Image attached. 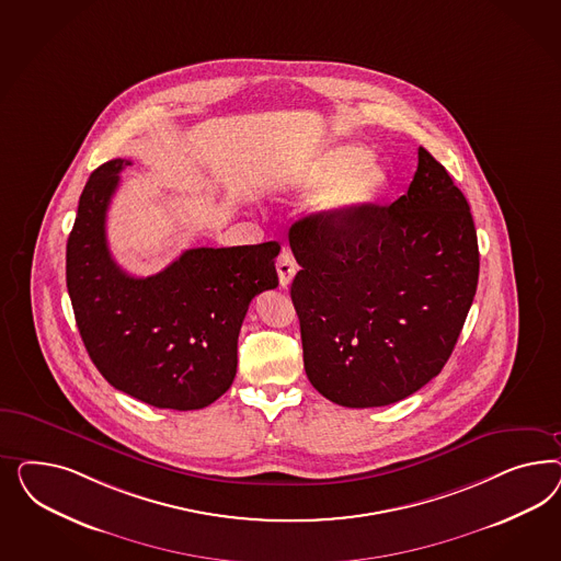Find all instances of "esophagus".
Returning <instances> with one entry per match:
<instances>
[{
  "mask_svg": "<svg viewBox=\"0 0 561 561\" xmlns=\"http://www.w3.org/2000/svg\"><path fill=\"white\" fill-rule=\"evenodd\" d=\"M298 272V265L294 261V256L289 255L288 251H284L279 259H277V275H279V284L282 288H288L291 277Z\"/></svg>",
  "mask_w": 561,
  "mask_h": 561,
  "instance_id": "obj_1",
  "label": "esophagus"
}]
</instances>
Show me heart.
Here are the masks:
<instances>
[{
	"label": "heart",
	"instance_id": "1",
	"mask_svg": "<svg viewBox=\"0 0 561 561\" xmlns=\"http://www.w3.org/2000/svg\"><path fill=\"white\" fill-rule=\"evenodd\" d=\"M291 185L321 187L314 209L329 224H340L374 204L389 185V172L364 146L335 144L291 176Z\"/></svg>",
	"mask_w": 561,
	"mask_h": 561
}]
</instances>
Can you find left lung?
<instances>
[{
    "label": "left lung",
    "instance_id": "1",
    "mask_svg": "<svg viewBox=\"0 0 561 561\" xmlns=\"http://www.w3.org/2000/svg\"><path fill=\"white\" fill-rule=\"evenodd\" d=\"M417 160L394 204L289 228L302 267L289 294L306 376L343 408H382L420 391L448 362L473 305L471 209L432 153L420 148Z\"/></svg>",
    "mask_w": 561,
    "mask_h": 561
}]
</instances>
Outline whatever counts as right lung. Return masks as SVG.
<instances>
[{
    "label": "right lung",
    "instance_id": "1",
    "mask_svg": "<svg viewBox=\"0 0 561 561\" xmlns=\"http://www.w3.org/2000/svg\"><path fill=\"white\" fill-rule=\"evenodd\" d=\"M131 160L85 183L69 232L66 279L88 356L117 389L158 409L211 405L237 376L251 300L277 288V242L188 249L148 277L123 272L106 244V209Z\"/></svg>",
    "mask_w": 561,
    "mask_h": 561
}]
</instances>
